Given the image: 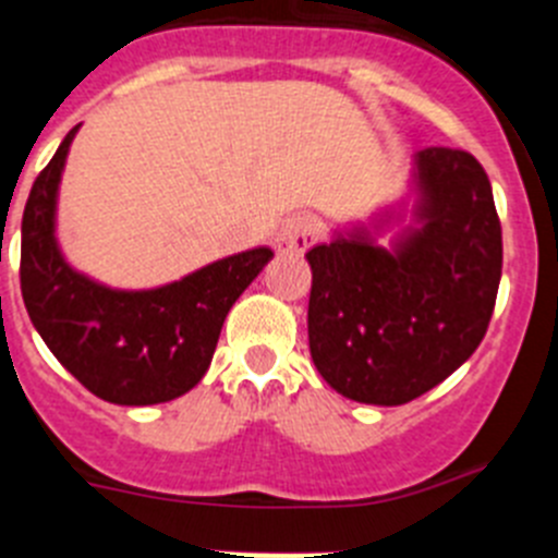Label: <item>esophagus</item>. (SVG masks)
I'll return each mask as SVG.
<instances>
[{
  "instance_id": "34e87169",
  "label": "esophagus",
  "mask_w": 558,
  "mask_h": 558,
  "mask_svg": "<svg viewBox=\"0 0 558 558\" xmlns=\"http://www.w3.org/2000/svg\"><path fill=\"white\" fill-rule=\"evenodd\" d=\"M315 240H318V223L310 215H293V218H288L282 223L279 236H276L279 248L295 251V254H302L310 245H315Z\"/></svg>"
}]
</instances>
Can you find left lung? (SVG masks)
Returning a JSON list of instances; mask_svg holds the SVG:
<instances>
[{
	"label": "left lung",
	"mask_w": 558,
	"mask_h": 558,
	"mask_svg": "<svg viewBox=\"0 0 558 558\" xmlns=\"http://www.w3.org/2000/svg\"><path fill=\"white\" fill-rule=\"evenodd\" d=\"M416 229L391 251L366 229L307 251L315 368L343 397L405 405L481 347L495 313L502 231L481 161L456 147L416 156Z\"/></svg>",
	"instance_id": "8db88e82"
}]
</instances>
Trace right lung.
<instances>
[{
    "instance_id": "right-lung-1",
    "label": "right lung",
    "mask_w": 558,
    "mask_h": 558,
    "mask_svg": "<svg viewBox=\"0 0 558 558\" xmlns=\"http://www.w3.org/2000/svg\"><path fill=\"white\" fill-rule=\"evenodd\" d=\"M77 128L38 172L22 218V295L49 352L95 397L156 405L201 383L231 304L274 256L251 248L156 290H111L63 263L56 198Z\"/></svg>"
}]
</instances>
